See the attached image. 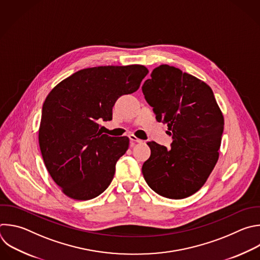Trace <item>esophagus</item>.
<instances>
[{"label": "esophagus", "instance_id": "34e87169", "mask_svg": "<svg viewBox=\"0 0 260 260\" xmlns=\"http://www.w3.org/2000/svg\"><path fill=\"white\" fill-rule=\"evenodd\" d=\"M129 140H131V142H133V143H138V144H141V143H143V141L141 140V139H138L136 136H134V135H131L129 137Z\"/></svg>", "mask_w": 260, "mask_h": 260}]
</instances>
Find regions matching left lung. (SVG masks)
I'll return each instance as SVG.
<instances>
[{
  "label": "left lung",
  "mask_w": 260,
  "mask_h": 260,
  "mask_svg": "<svg viewBox=\"0 0 260 260\" xmlns=\"http://www.w3.org/2000/svg\"><path fill=\"white\" fill-rule=\"evenodd\" d=\"M156 119L168 126L171 148L148 142L142 172L148 186L169 199L187 198L206 183L218 160L223 115L210 86L174 66L156 67L143 86Z\"/></svg>",
  "instance_id": "obj_1"
}]
</instances>
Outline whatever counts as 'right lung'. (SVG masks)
Wrapping results in <instances>:
<instances>
[{
	"mask_svg": "<svg viewBox=\"0 0 260 260\" xmlns=\"http://www.w3.org/2000/svg\"><path fill=\"white\" fill-rule=\"evenodd\" d=\"M148 72L138 64L85 68L47 96L39 144L51 178L69 198L93 199L112 182L129 140L103 134L99 122L112 119L116 100L136 92Z\"/></svg>",
	"mask_w": 260,
	"mask_h": 260,
	"instance_id": "1",
	"label": "right lung"
}]
</instances>
